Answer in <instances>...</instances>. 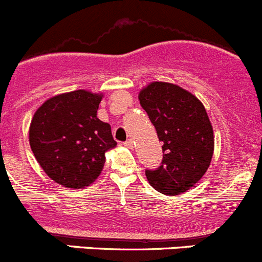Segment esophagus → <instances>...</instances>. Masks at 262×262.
I'll return each instance as SVG.
<instances>
[{
  "instance_id": "1",
  "label": "esophagus",
  "mask_w": 262,
  "mask_h": 262,
  "mask_svg": "<svg viewBox=\"0 0 262 262\" xmlns=\"http://www.w3.org/2000/svg\"><path fill=\"white\" fill-rule=\"evenodd\" d=\"M125 145L127 147H130V149H132V147H134V140L132 139H128L127 141H125Z\"/></svg>"
}]
</instances>
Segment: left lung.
Segmentation results:
<instances>
[{
    "mask_svg": "<svg viewBox=\"0 0 262 262\" xmlns=\"http://www.w3.org/2000/svg\"><path fill=\"white\" fill-rule=\"evenodd\" d=\"M139 100L163 142L162 165L146 169L150 185L164 195L186 192L203 178L214 152V132L205 107L170 82L154 81Z\"/></svg>",
    "mask_w": 262,
    "mask_h": 262,
    "instance_id": "obj_1",
    "label": "left lung"
}]
</instances>
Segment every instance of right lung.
Returning <instances> with one entry per match:
<instances>
[{
    "label": "right lung",
    "instance_id": "right-lung-1",
    "mask_svg": "<svg viewBox=\"0 0 262 262\" xmlns=\"http://www.w3.org/2000/svg\"><path fill=\"white\" fill-rule=\"evenodd\" d=\"M102 97L75 90L49 98L34 113L32 151L47 176L63 187L92 185L104 167L105 151L117 145L110 123L97 117Z\"/></svg>",
    "mask_w": 262,
    "mask_h": 262
}]
</instances>
